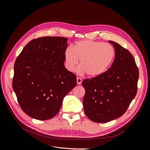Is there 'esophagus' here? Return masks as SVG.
Masks as SVG:
<instances>
[{
    "mask_svg": "<svg viewBox=\"0 0 150 150\" xmlns=\"http://www.w3.org/2000/svg\"><path fill=\"white\" fill-rule=\"evenodd\" d=\"M81 83H82V79L78 77L77 78V83H78V84H81Z\"/></svg>",
    "mask_w": 150,
    "mask_h": 150,
    "instance_id": "34e87169",
    "label": "esophagus"
}]
</instances>
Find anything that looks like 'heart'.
I'll return each mask as SVG.
<instances>
[{
    "label": "heart",
    "mask_w": 150,
    "mask_h": 150,
    "mask_svg": "<svg viewBox=\"0 0 150 150\" xmlns=\"http://www.w3.org/2000/svg\"><path fill=\"white\" fill-rule=\"evenodd\" d=\"M115 50L111 44L92 40H81L75 46L66 49L65 64L73 72L80 59L81 71L90 77H97L105 72L114 59Z\"/></svg>",
    "instance_id": "heart-1"
}]
</instances>
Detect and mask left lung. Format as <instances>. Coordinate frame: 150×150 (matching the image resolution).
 <instances>
[{"label": "left lung", "instance_id": "1", "mask_svg": "<svg viewBox=\"0 0 150 150\" xmlns=\"http://www.w3.org/2000/svg\"><path fill=\"white\" fill-rule=\"evenodd\" d=\"M109 42L115 49L111 67L82 82L85 114L96 122H106L124 115L138 90L139 71L132 54L119 44Z\"/></svg>", "mask_w": 150, "mask_h": 150}]
</instances>
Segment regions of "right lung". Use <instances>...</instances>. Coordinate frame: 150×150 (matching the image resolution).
I'll return each mask as SVG.
<instances>
[{
	"mask_svg": "<svg viewBox=\"0 0 150 150\" xmlns=\"http://www.w3.org/2000/svg\"><path fill=\"white\" fill-rule=\"evenodd\" d=\"M67 42L58 36L36 38L16 59L12 88L22 111L34 119L55 116L76 86V76L64 65Z\"/></svg>",
	"mask_w": 150,
	"mask_h": 150,
	"instance_id": "obj_1",
	"label": "right lung"
}]
</instances>
